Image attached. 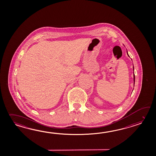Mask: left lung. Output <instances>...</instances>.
I'll return each mask as SVG.
<instances>
[{"label":"left lung","instance_id":"8db88e82","mask_svg":"<svg viewBox=\"0 0 156 156\" xmlns=\"http://www.w3.org/2000/svg\"><path fill=\"white\" fill-rule=\"evenodd\" d=\"M126 52H127V54H128V55L129 56V55L128 53V51H126ZM133 70H134V66H133ZM133 80H134V84H135V74H134V75H133Z\"/></svg>","mask_w":156,"mask_h":156}]
</instances>
